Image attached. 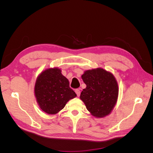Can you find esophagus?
Masks as SVG:
<instances>
[{
  "instance_id": "obj_1",
  "label": "esophagus",
  "mask_w": 153,
  "mask_h": 153,
  "mask_svg": "<svg viewBox=\"0 0 153 153\" xmlns=\"http://www.w3.org/2000/svg\"><path fill=\"white\" fill-rule=\"evenodd\" d=\"M75 92H76V95H77V96L79 97L80 95V91L79 89H75Z\"/></svg>"
}]
</instances>
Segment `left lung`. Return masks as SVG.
<instances>
[{"label": "left lung", "mask_w": 153, "mask_h": 153, "mask_svg": "<svg viewBox=\"0 0 153 153\" xmlns=\"http://www.w3.org/2000/svg\"><path fill=\"white\" fill-rule=\"evenodd\" d=\"M82 78L87 87L80 98L88 111L96 117L108 115L116 104L119 94L114 76L102 68H97L85 71Z\"/></svg>", "instance_id": "1"}]
</instances>
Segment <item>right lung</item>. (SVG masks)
I'll return each mask as SVG.
<instances>
[{"instance_id": "add662e5", "label": "right lung", "mask_w": 153, "mask_h": 153, "mask_svg": "<svg viewBox=\"0 0 153 153\" xmlns=\"http://www.w3.org/2000/svg\"><path fill=\"white\" fill-rule=\"evenodd\" d=\"M35 96L39 107L48 114H55L64 108L68 101L76 94L69 87L67 78L57 68L41 73L34 87Z\"/></svg>"}]
</instances>
